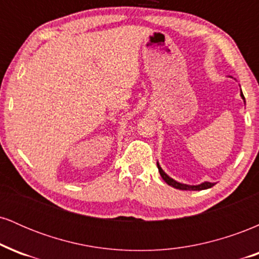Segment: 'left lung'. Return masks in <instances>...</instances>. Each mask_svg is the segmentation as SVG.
Wrapping results in <instances>:
<instances>
[{
  "label": "left lung",
  "instance_id": "obj_1",
  "mask_svg": "<svg viewBox=\"0 0 259 259\" xmlns=\"http://www.w3.org/2000/svg\"><path fill=\"white\" fill-rule=\"evenodd\" d=\"M241 97H242V100H245V97H243L242 91H241ZM157 167H158V171H159L160 177L163 178V180H164L165 183L168 184V185L175 187V189H179V190H190V191H197V190H198V191H200V190L209 189V187H212L213 185H214V184L208 183V181H206V183H202L201 185H196V186H190V185H185V184H180V183H178V181H175V180L171 179V178H169L168 175L165 174L164 171H163V169L159 167L158 163H157Z\"/></svg>",
  "mask_w": 259,
  "mask_h": 259
}]
</instances>
